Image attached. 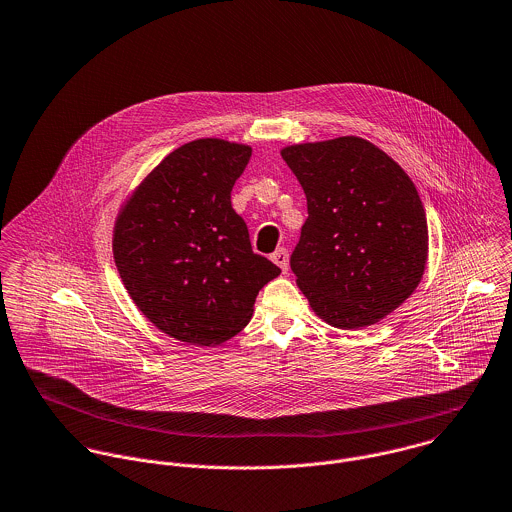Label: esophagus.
Segmentation results:
<instances>
[{
    "mask_svg": "<svg viewBox=\"0 0 512 512\" xmlns=\"http://www.w3.org/2000/svg\"><path fill=\"white\" fill-rule=\"evenodd\" d=\"M272 262L276 264V266H280L282 268V272L286 274L288 272V264H290V254H288V250L286 248H278L272 256Z\"/></svg>",
    "mask_w": 512,
    "mask_h": 512,
    "instance_id": "1",
    "label": "esophagus"
}]
</instances>
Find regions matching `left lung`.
Segmentation results:
<instances>
[{
    "instance_id": "1",
    "label": "left lung",
    "mask_w": 512,
    "mask_h": 512,
    "mask_svg": "<svg viewBox=\"0 0 512 512\" xmlns=\"http://www.w3.org/2000/svg\"><path fill=\"white\" fill-rule=\"evenodd\" d=\"M307 197L293 250L295 284L313 313L361 329L398 309L422 282L428 220L408 173L359 136L282 147Z\"/></svg>"
}]
</instances>
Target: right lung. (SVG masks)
I'll list each match as a JSON object with an SVG mask.
<instances>
[{"label":"right lung","instance_id":"1","mask_svg":"<svg viewBox=\"0 0 512 512\" xmlns=\"http://www.w3.org/2000/svg\"><path fill=\"white\" fill-rule=\"evenodd\" d=\"M252 147L201 138L173 149L126 197L114 262L136 307L165 335L217 347L238 335L280 268L254 254L230 205Z\"/></svg>","mask_w":512,"mask_h":512}]
</instances>
